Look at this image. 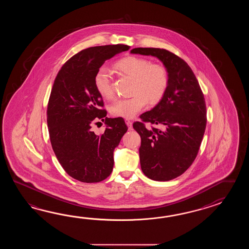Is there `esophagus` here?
Returning a JSON list of instances; mask_svg holds the SVG:
<instances>
[{
  "label": "esophagus",
  "mask_w": 249,
  "mask_h": 249,
  "mask_svg": "<svg viewBox=\"0 0 249 249\" xmlns=\"http://www.w3.org/2000/svg\"><path fill=\"white\" fill-rule=\"evenodd\" d=\"M125 124H127V126H128V128H129V130H132V123L130 119H128V118H126L125 119Z\"/></svg>",
  "instance_id": "esophagus-1"
}]
</instances>
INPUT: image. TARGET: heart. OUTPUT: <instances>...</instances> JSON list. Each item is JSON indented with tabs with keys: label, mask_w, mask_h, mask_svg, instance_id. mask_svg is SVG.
<instances>
[{
	"label": "heart",
	"mask_w": 249,
	"mask_h": 249,
	"mask_svg": "<svg viewBox=\"0 0 249 249\" xmlns=\"http://www.w3.org/2000/svg\"><path fill=\"white\" fill-rule=\"evenodd\" d=\"M118 73L132 79L130 98L120 99L112 103V116L131 118L142 109L146 104H157L163 99L169 85V75L163 65L151 63L147 58L128 56L114 65ZM94 86L103 99L113 97L111 74L106 68H101L94 75Z\"/></svg>",
	"instance_id": "b5f03b06"
}]
</instances>
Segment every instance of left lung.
Here are the masks:
<instances>
[{
  "mask_svg": "<svg viewBox=\"0 0 249 249\" xmlns=\"http://www.w3.org/2000/svg\"><path fill=\"white\" fill-rule=\"evenodd\" d=\"M131 53L157 57L168 72L163 99L132 126L142 138L139 152L143 174L151 180H173L191 166L198 153L207 126L204 94L191 67L175 53L160 48H134ZM145 122L160 129L147 128Z\"/></svg>",
  "mask_w": 249,
  "mask_h": 249,
  "instance_id": "8db88e82",
  "label": "left lung"
}]
</instances>
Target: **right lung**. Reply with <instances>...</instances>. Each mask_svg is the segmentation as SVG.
<instances>
[{
  "label": "right lung",
  "mask_w": 249,
  "mask_h": 249,
  "mask_svg": "<svg viewBox=\"0 0 249 249\" xmlns=\"http://www.w3.org/2000/svg\"><path fill=\"white\" fill-rule=\"evenodd\" d=\"M124 44L87 48L64 64L54 80L47 107V124L53 151L68 175L82 182H100L113 170L114 149L127 127L122 117L108 118L96 90V72L107 59L128 51ZM105 121L96 135L93 123Z\"/></svg>",
  "instance_id": "add662e5"
}]
</instances>
